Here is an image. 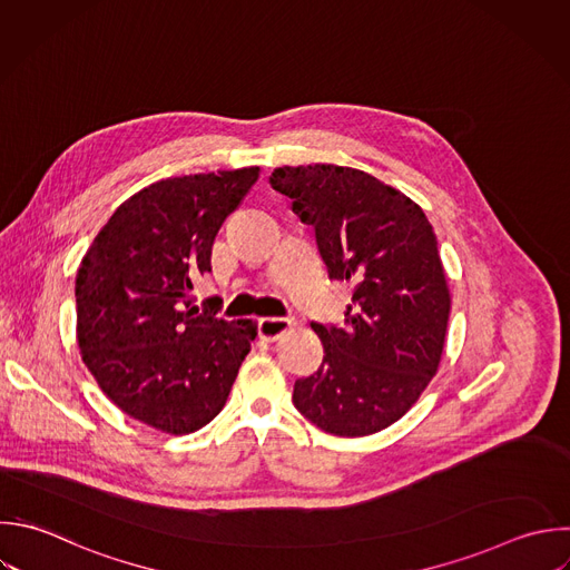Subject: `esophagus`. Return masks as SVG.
I'll use <instances>...</instances> for the list:
<instances>
[{
	"label": "esophagus",
	"mask_w": 570,
	"mask_h": 570,
	"mask_svg": "<svg viewBox=\"0 0 570 570\" xmlns=\"http://www.w3.org/2000/svg\"><path fill=\"white\" fill-rule=\"evenodd\" d=\"M292 327V321L289 318H278V316H265L258 321V336L263 341H276L281 338L287 330Z\"/></svg>",
	"instance_id": "34e87169"
}]
</instances>
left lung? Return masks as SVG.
I'll return each mask as SVG.
<instances>
[{
  "mask_svg": "<svg viewBox=\"0 0 570 570\" xmlns=\"http://www.w3.org/2000/svg\"><path fill=\"white\" fill-rule=\"evenodd\" d=\"M269 183L314 227L330 278L354 285L347 327L312 323L325 356L294 383V405L330 434H374L416 403L441 361L450 289L432 225L352 167H278Z\"/></svg>",
  "mask_w": 570,
  "mask_h": 570,
  "instance_id": "left-lung-1",
  "label": "left lung"
}]
</instances>
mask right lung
<instances>
[{
    "label": "right lung",
    "instance_id": "1",
    "mask_svg": "<svg viewBox=\"0 0 570 570\" xmlns=\"http://www.w3.org/2000/svg\"><path fill=\"white\" fill-rule=\"evenodd\" d=\"M258 167L154 183L125 200L94 238L76 276L78 345L100 390L129 416L189 434L223 407L256 338L191 306V276Z\"/></svg>",
    "mask_w": 570,
    "mask_h": 570
}]
</instances>
